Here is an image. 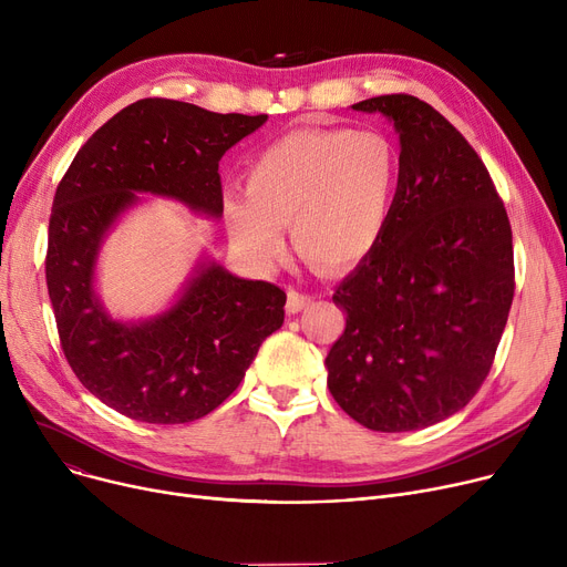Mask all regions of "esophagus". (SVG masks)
Segmentation results:
<instances>
[{
    "label": "esophagus",
    "mask_w": 567,
    "mask_h": 567,
    "mask_svg": "<svg viewBox=\"0 0 567 567\" xmlns=\"http://www.w3.org/2000/svg\"><path fill=\"white\" fill-rule=\"evenodd\" d=\"M310 301H312L310 293L299 291V289H289V291H287V312H289V315L301 312L303 308L310 306Z\"/></svg>",
    "instance_id": "esophagus-1"
}]
</instances>
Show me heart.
Returning a JSON list of instances; mask_svg holds the SVG:
<instances>
[{
  "label": "heart",
  "instance_id": "1",
  "mask_svg": "<svg viewBox=\"0 0 567 567\" xmlns=\"http://www.w3.org/2000/svg\"><path fill=\"white\" fill-rule=\"evenodd\" d=\"M395 142L379 131L299 128L250 163L246 197L225 199L234 246L252 261L293 250L326 274L349 271L381 241L400 188Z\"/></svg>",
  "mask_w": 567,
  "mask_h": 567
}]
</instances>
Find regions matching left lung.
<instances>
[{
	"label": "left lung",
	"mask_w": 567,
	"mask_h": 567,
	"mask_svg": "<svg viewBox=\"0 0 567 567\" xmlns=\"http://www.w3.org/2000/svg\"><path fill=\"white\" fill-rule=\"evenodd\" d=\"M351 107L393 118L402 174L381 241L333 293L347 326L326 355L329 391L368 430L411 432L487 379L515 296L513 229L485 163L432 105Z\"/></svg>",
	"instance_id": "obj_1"
}]
</instances>
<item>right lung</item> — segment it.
Returning a JSON list of instances; mask_svg holds the SVG:
<instances>
[{"label": "right lung", "instance_id": "add662e5", "mask_svg": "<svg viewBox=\"0 0 567 567\" xmlns=\"http://www.w3.org/2000/svg\"><path fill=\"white\" fill-rule=\"evenodd\" d=\"M266 114L142 99L89 137L52 199L45 282L64 355L84 389L133 421L178 425L220 406L285 319L287 293L206 266L178 303L140 326L112 321L92 280L101 236L135 193L223 214L218 163Z\"/></svg>", "mask_w": 567, "mask_h": 567}]
</instances>
